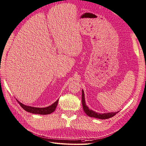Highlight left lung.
Masks as SVG:
<instances>
[{
  "label": "left lung",
  "instance_id": "obj_1",
  "mask_svg": "<svg viewBox=\"0 0 146 146\" xmlns=\"http://www.w3.org/2000/svg\"><path fill=\"white\" fill-rule=\"evenodd\" d=\"M82 106H83V110L84 112L86 113V114L90 117H93V118H96L101 119H108L110 118H111V117L114 116L116 113H118V111L117 112H111V113H97L93 110H90L88 106L86 105L85 101V96H84V90H82Z\"/></svg>",
  "mask_w": 146,
  "mask_h": 146
}]
</instances>
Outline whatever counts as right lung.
<instances>
[{
	"instance_id": "add662e5",
	"label": "right lung",
	"mask_w": 146,
	"mask_h": 146,
	"mask_svg": "<svg viewBox=\"0 0 146 146\" xmlns=\"http://www.w3.org/2000/svg\"><path fill=\"white\" fill-rule=\"evenodd\" d=\"M17 101L20 104V105L22 106V108L25 110V111H27V112L33 113V114H39V115H44L51 114V113L54 111V110L56 108L57 105H58L59 100H57L54 103V104H52L50 106H48V107H45V108L33 107V106L25 105L17 100Z\"/></svg>"
}]
</instances>
